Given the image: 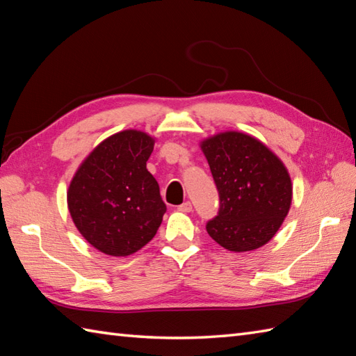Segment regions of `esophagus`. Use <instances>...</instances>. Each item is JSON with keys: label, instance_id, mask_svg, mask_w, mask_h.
Listing matches in <instances>:
<instances>
[{"label": "esophagus", "instance_id": "1", "mask_svg": "<svg viewBox=\"0 0 356 356\" xmlns=\"http://www.w3.org/2000/svg\"><path fill=\"white\" fill-rule=\"evenodd\" d=\"M177 209L181 211V212H191L193 211V204H191V202H185V203H181Z\"/></svg>", "mask_w": 356, "mask_h": 356}]
</instances>
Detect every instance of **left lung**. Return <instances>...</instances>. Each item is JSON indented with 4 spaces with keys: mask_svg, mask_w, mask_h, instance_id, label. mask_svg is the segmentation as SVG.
<instances>
[{
    "mask_svg": "<svg viewBox=\"0 0 356 356\" xmlns=\"http://www.w3.org/2000/svg\"><path fill=\"white\" fill-rule=\"evenodd\" d=\"M220 195L218 216L206 230L230 252L267 244L293 200L288 170L270 148L241 131H222L200 143Z\"/></svg>",
    "mask_w": 356,
    "mask_h": 356,
    "instance_id": "8db88e82",
    "label": "left lung"
}]
</instances>
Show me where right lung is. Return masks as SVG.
Wrapping results in <instances>:
<instances>
[{
    "mask_svg": "<svg viewBox=\"0 0 356 356\" xmlns=\"http://www.w3.org/2000/svg\"><path fill=\"white\" fill-rule=\"evenodd\" d=\"M154 139L140 130L106 138L74 175L66 198L74 225L104 254L129 256L150 243L167 206L147 170Z\"/></svg>",
    "mask_w": 356,
    "mask_h": 356,
    "instance_id": "add662e5",
    "label": "right lung"
}]
</instances>
